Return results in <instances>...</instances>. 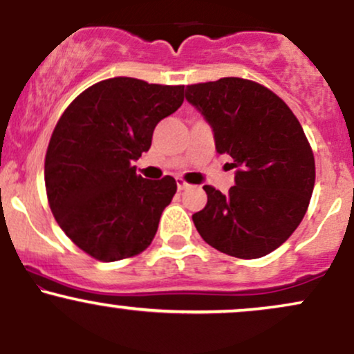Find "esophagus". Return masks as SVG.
<instances>
[{"label":"esophagus","instance_id":"obj_1","mask_svg":"<svg viewBox=\"0 0 354 354\" xmlns=\"http://www.w3.org/2000/svg\"><path fill=\"white\" fill-rule=\"evenodd\" d=\"M176 185H178V191H185V189H188V188H189L188 183H185L183 180H178V181H176Z\"/></svg>","mask_w":354,"mask_h":354}]
</instances>
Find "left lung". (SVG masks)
I'll use <instances>...</instances> for the list:
<instances>
[{
    "label": "left lung",
    "mask_w": 354,
    "mask_h": 354,
    "mask_svg": "<svg viewBox=\"0 0 354 354\" xmlns=\"http://www.w3.org/2000/svg\"><path fill=\"white\" fill-rule=\"evenodd\" d=\"M185 96L236 169L228 194L203 186L208 203L193 214L198 233L234 258L271 253L298 228L315 188V156L301 124L281 98L250 80L191 84Z\"/></svg>",
    "instance_id": "8db88e82"
}]
</instances>
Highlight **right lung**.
<instances>
[{
    "instance_id": "1",
    "label": "right lung",
    "mask_w": 354,
    "mask_h": 354,
    "mask_svg": "<svg viewBox=\"0 0 354 354\" xmlns=\"http://www.w3.org/2000/svg\"><path fill=\"white\" fill-rule=\"evenodd\" d=\"M183 93L120 76L93 84L59 118L44 160L48 201L59 228L93 258L118 261L151 245L176 181L145 180L133 161Z\"/></svg>"
}]
</instances>
